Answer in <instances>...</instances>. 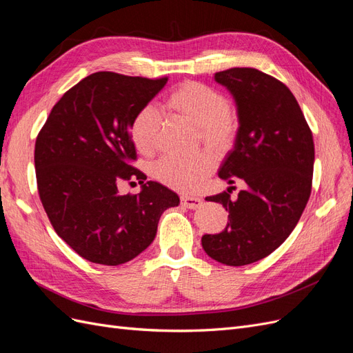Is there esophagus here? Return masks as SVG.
Wrapping results in <instances>:
<instances>
[{
	"mask_svg": "<svg viewBox=\"0 0 353 353\" xmlns=\"http://www.w3.org/2000/svg\"><path fill=\"white\" fill-rule=\"evenodd\" d=\"M181 203H183L187 209H196L201 205V200L199 197H193V196H183L181 197Z\"/></svg>",
	"mask_w": 353,
	"mask_h": 353,
	"instance_id": "1",
	"label": "esophagus"
}]
</instances>
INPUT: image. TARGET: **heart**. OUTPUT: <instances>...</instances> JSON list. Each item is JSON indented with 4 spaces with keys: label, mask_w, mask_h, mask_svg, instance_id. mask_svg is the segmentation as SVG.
<instances>
[{
    "label": "heart",
    "mask_w": 353,
    "mask_h": 353,
    "mask_svg": "<svg viewBox=\"0 0 353 353\" xmlns=\"http://www.w3.org/2000/svg\"><path fill=\"white\" fill-rule=\"evenodd\" d=\"M166 108L197 126V140L216 153H225L240 131V112L219 90L200 81H184L166 99ZM163 135L162 114L153 104L138 109L131 122V138L143 154L157 150ZM215 156L205 150L183 157L168 154L153 166V176L174 190L194 191L215 168Z\"/></svg>",
    "instance_id": "heart-1"
}]
</instances>
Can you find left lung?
Segmentation results:
<instances>
[{"label":"left lung","mask_w":353,"mask_h":353,"mask_svg":"<svg viewBox=\"0 0 353 353\" xmlns=\"http://www.w3.org/2000/svg\"><path fill=\"white\" fill-rule=\"evenodd\" d=\"M215 81L232 92L240 112L236 145L219 176L245 187L237 199L230 188L206 197L230 213L227 227L205 234L201 245L212 259L241 266L271 254L297 225L312 190L314 138L292 91L271 74L232 68L216 72Z\"/></svg>","instance_id":"8db88e82"}]
</instances>
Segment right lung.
Segmentation results:
<instances>
[{"mask_svg":"<svg viewBox=\"0 0 353 353\" xmlns=\"http://www.w3.org/2000/svg\"><path fill=\"white\" fill-rule=\"evenodd\" d=\"M148 79L95 72L63 94L35 143L38 194L57 236L83 259L130 262L156 237L160 215L179 205L165 185L148 181L131 138L138 109L165 87ZM138 179L140 195L121 196L117 184Z\"/></svg>","mask_w":353,"mask_h":353,"instance_id":"1","label":"right lung"}]
</instances>
